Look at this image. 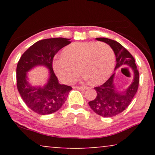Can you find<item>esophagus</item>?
I'll use <instances>...</instances> for the list:
<instances>
[{"instance_id": "1", "label": "esophagus", "mask_w": 155, "mask_h": 155, "mask_svg": "<svg viewBox=\"0 0 155 155\" xmlns=\"http://www.w3.org/2000/svg\"><path fill=\"white\" fill-rule=\"evenodd\" d=\"M75 88L77 89V90H87V87H85V86L76 87Z\"/></svg>"}]
</instances>
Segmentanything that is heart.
Instances as JSON below:
<instances>
[{
  "label": "heart",
  "mask_w": 155,
  "mask_h": 155,
  "mask_svg": "<svg viewBox=\"0 0 155 155\" xmlns=\"http://www.w3.org/2000/svg\"><path fill=\"white\" fill-rule=\"evenodd\" d=\"M114 54L105 43L97 41L75 42L63 49V55L54 61L56 75L64 82L75 81L79 68L85 79L99 84L109 79L114 67Z\"/></svg>",
  "instance_id": "b5f03b06"
}]
</instances>
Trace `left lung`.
<instances>
[{
    "label": "left lung",
    "mask_w": 155,
    "mask_h": 155,
    "mask_svg": "<svg viewBox=\"0 0 155 155\" xmlns=\"http://www.w3.org/2000/svg\"><path fill=\"white\" fill-rule=\"evenodd\" d=\"M97 40L109 44L116 55L115 70L123 66H129L133 71L132 83L126 90L118 92L114 84L115 73L104 83L94 87L97 97L90 101L89 105L97 114L103 117H112L124 111L130 104L136 94L139 84V72L135 59L121 44L108 38H96Z\"/></svg>",
    "instance_id": "left-lung-1"
}]
</instances>
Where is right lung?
Listing matches in <instances>:
<instances>
[{
    "label": "right lung",
    "instance_id": "add662e5",
    "mask_svg": "<svg viewBox=\"0 0 155 155\" xmlns=\"http://www.w3.org/2000/svg\"><path fill=\"white\" fill-rule=\"evenodd\" d=\"M71 39L51 38L40 40L22 55L17 65V87L26 105L40 115L54 113L66 101L71 86L61 84L53 70V59L60 49L71 43ZM43 65L50 71L48 82L43 87L31 86L26 73L36 66Z\"/></svg>",
    "mask_w": 155,
    "mask_h": 155
}]
</instances>
